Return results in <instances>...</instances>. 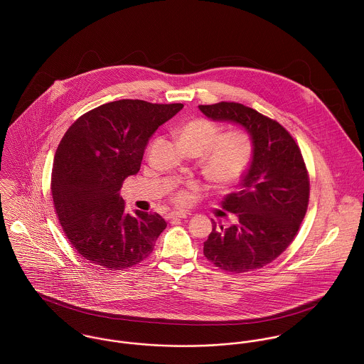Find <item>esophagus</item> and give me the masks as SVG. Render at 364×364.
<instances>
[{
    "instance_id": "obj_1",
    "label": "esophagus",
    "mask_w": 364,
    "mask_h": 364,
    "mask_svg": "<svg viewBox=\"0 0 364 364\" xmlns=\"http://www.w3.org/2000/svg\"><path fill=\"white\" fill-rule=\"evenodd\" d=\"M188 214L185 211H171L168 214V218H186Z\"/></svg>"
}]
</instances>
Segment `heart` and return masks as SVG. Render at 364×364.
Listing matches in <instances>:
<instances>
[{
	"label": "heart",
	"mask_w": 364,
	"mask_h": 364,
	"mask_svg": "<svg viewBox=\"0 0 364 364\" xmlns=\"http://www.w3.org/2000/svg\"><path fill=\"white\" fill-rule=\"evenodd\" d=\"M176 139L186 151L203 156V171L210 181L228 186L238 182L250 169L254 158L251 137L240 130L220 134V129L208 119L198 117L176 129ZM198 183H188L173 193V202L185 206L192 200Z\"/></svg>",
	"instance_id": "1"
}]
</instances>
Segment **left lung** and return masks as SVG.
<instances>
[{
    "label": "left lung",
    "mask_w": 364,
    "mask_h": 364,
    "mask_svg": "<svg viewBox=\"0 0 364 364\" xmlns=\"http://www.w3.org/2000/svg\"><path fill=\"white\" fill-rule=\"evenodd\" d=\"M213 120L242 126L254 143V158L241 189L223 200L237 215L228 228L213 221L203 254L217 267L242 273L282 255L297 235L309 208L310 176L300 147L276 120L237 102L199 105Z\"/></svg>",
    "instance_id": "left-lung-1"
}]
</instances>
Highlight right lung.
I'll list each match as a JSON object with an SVG mask.
<instances>
[{"mask_svg":"<svg viewBox=\"0 0 364 364\" xmlns=\"http://www.w3.org/2000/svg\"><path fill=\"white\" fill-rule=\"evenodd\" d=\"M182 107L120 100L84 113L63 136L53 161V206L84 259L122 270L153 252L165 220L140 210L130 215L119 191L140 171L153 133Z\"/></svg>","mask_w":364,"mask_h":364,"instance_id":"1","label":"right lung"}]
</instances>
